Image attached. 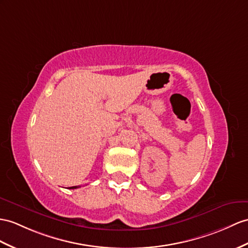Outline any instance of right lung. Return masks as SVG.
Here are the masks:
<instances>
[{
  "label": "right lung",
  "mask_w": 248,
  "mask_h": 248,
  "mask_svg": "<svg viewBox=\"0 0 248 248\" xmlns=\"http://www.w3.org/2000/svg\"><path fill=\"white\" fill-rule=\"evenodd\" d=\"M70 188H72V189H74V188H78V186H72V187H70Z\"/></svg>",
  "instance_id": "right-lung-1"
}]
</instances>
